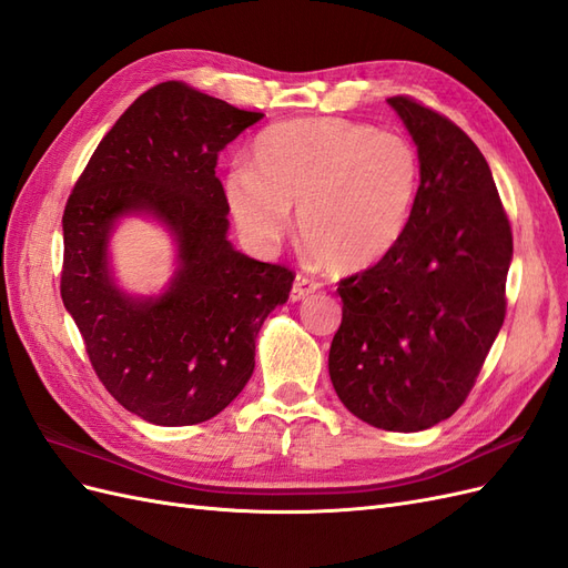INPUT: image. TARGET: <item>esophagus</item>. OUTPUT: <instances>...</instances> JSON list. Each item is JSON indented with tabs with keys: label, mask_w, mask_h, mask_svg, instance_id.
<instances>
[{
	"label": "esophagus",
	"mask_w": 568,
	"mask_h": 568,
	"mask_svg": "<svg viewBox=\"0 0 568 568\" xmlns=\"http://www.w3.org/2000/svg\"><path fill=\"white\" fill-rule=\"evenodd\" d=\"M317 288H320V284L315 280L305 277V274L298 272L296 280H294V286H291V301H303V298H307L311 294H315Z\"/></svg>",
	"instance_id": "obj_1"
}]
</instances>
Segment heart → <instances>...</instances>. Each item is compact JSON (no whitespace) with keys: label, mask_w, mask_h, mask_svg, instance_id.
Wrapping results in <instances>:
<instances>
[{"label":"heart","mask_w":568,"mask_h":568,"mask_svg":"<svg viewBox=\"0 0 568 568\" xmlns=\"http://www.w3.org/2000/svg\"><path fill=\"white\" fill-rule=\"evenodd\" d=\"M419 153L405 136L343 118L267 128L251 168H234L225 199L257 251L277 248L296 211L298 234L336 272H363L403 242L419 189Z\"/></svg>","instance_id":"obj_1"}]
</instances>
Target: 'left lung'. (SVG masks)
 I'll return each mask as SVG.
<instances>
[{"mask_svg": "<svg viewBox=\"0 0 568 568\" xmlns=\"http://www.w3.org/2000/svg\"><path fill=\"white\" fill-rule=\"evenodd\" d=\"M422 182L403 242L338 282L329 376L357 419L422 432L471 393L507 313L511 225L484 153L450 118L398 94Z\"/></svg>", "mask_w": 568, "mask_h": 568, "instance_id": "left-lung-1", "label": "left lung"}]
</instances>
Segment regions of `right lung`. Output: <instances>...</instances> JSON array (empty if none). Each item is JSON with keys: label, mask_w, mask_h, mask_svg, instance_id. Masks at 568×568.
<instances>
[{"label": "right lung", "mask_w": 568, "mask_h": 568, "mask_svg": "<svg viewBox=\"0 0 568 568\" xmlns=\"http://www.w3.org/2000/svg\"><path fill=\"white\" fill-rule=\"evenodd\" d=\"M263 118L168 80L118 118L63 211L61 298L113 398L159 426L220 415L255 367V336L286 303L296 272L227 242L217 156ZM146 210L179 239L181 270L159 300L114 288L105 242L115 216Z\"/></svg>", "instance_id": "add662e5"}]
</instances>
